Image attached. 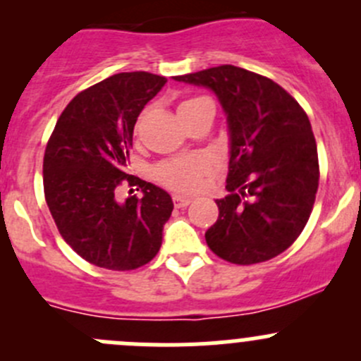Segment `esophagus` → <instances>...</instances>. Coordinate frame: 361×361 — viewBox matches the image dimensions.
Instances as JSON below:
<instances>
[{
	"label": "esophagus",
	"instance_id": "esophagus-1",
	"mask_svg": "<svg viewBox=\"0 0 361 361\" xmlns=\"http://www.w3.org/2000/svg\"><path fill=\"white\" fill-rule=\"evenodd\" d=\"M173 202L176 207H187L192 202L190 197H183V195H173Z\"/></svg>",
	"mask_w": 361,
	"mask_h": 361
}]
</instances>
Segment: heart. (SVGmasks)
Listing matches in <instances>:
<instances>
[{
    "instance_id": "b5f03b06",
    "label": "heart",
    "mask_w": 361,
    "mask_h": 361,
    "mask_svg": "<svg viewBox=\"0 0 361 361\" xmlns=\"http://www.w3.org/2000/svg\"><path fill=\"white\" fill-rule=\"evenodd\" d=\"M202 106H213V104L206 97H190V99L181 101L180 106H178V113H180V116H183ZM204 171H206V166H204L202 160L178 159L159 166L155 174H157V180L160 183L166 185L171 190L192 192L201 183Z\"/></svg>"
}]
</instances>
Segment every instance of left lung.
Listing matches in <instances>:
<instances>
[{"label":"left lung","instance_id":"8db88e82","mask_svg":"<svg viewBox=\"0 0 361 361\" xmlns=\"http://www.w3.org/2000/svg\"><path fill=\"white\" fill-rule=\"evenodd\" d=\"M206 87L227 116L231 194L216 199V224L206 231L213 253L239 265L278 257L311 216L319 166L311 122L271 78L232 64L174 76Z\"/></svg>","mask_w":361,"mask_h":361}]
</instances>
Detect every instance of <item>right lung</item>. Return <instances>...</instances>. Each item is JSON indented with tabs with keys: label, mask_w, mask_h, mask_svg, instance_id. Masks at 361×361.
Listing matches in <instances>:
<instances>
[{
	"label": "right lung",
	"mask_w": 361,
	"mask_h": 361,
	"mask_svg": "<svg viewBox=\"0 0 361 361\" xmlns=\"http://www.w3.org/2000/svg\"><path fill=\"white\" fill-rule=\"evenodd\" d=\"M167 80L147 71L118 73L73 97L56 123L45 157L47 206L64 241L90 264L133 271L159 253L173 199L126 173L134 123ZM127 180L144 194L116 199Z\"/></svg>",
	"instance_id": "1"
}]
</instances>
